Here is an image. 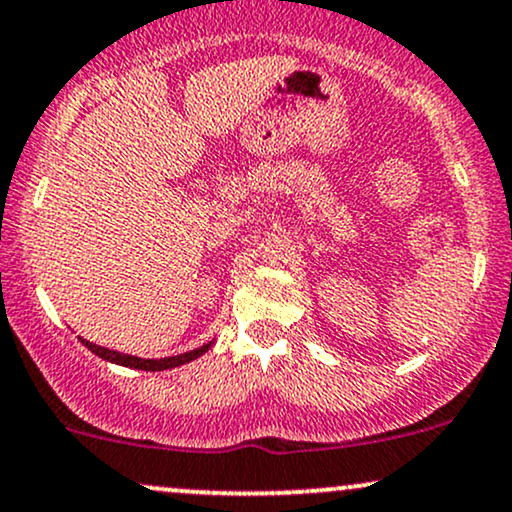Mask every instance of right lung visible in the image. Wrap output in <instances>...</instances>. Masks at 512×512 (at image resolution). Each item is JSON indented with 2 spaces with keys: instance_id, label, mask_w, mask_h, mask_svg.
<instances>
[{
  "instance_id": "right-lung-1",
  "label": "right lung",
  "mask_w": 512,
  "mask_h": 512,
  "mask_svg": "<svg viewBox=\"0 0 512 512\" xmlns=\"http://www.w3.org/2000/svg\"><path fill=\"white\" fill-rule=\"evenodd\" d=\"M81 344L88 346V351H93V354H96V356H101L103 361L117 363V366H127V368H137V370H168V368L182 366V363L195 361V358H199L202 354H207V351L211 349V344H214V342L199 346V349L185 351V354L168 356V358H139V356H132V354H120V351L105 349V346H98V344L88 342V339H81Z\"/></svg>"
}]
</instances>
